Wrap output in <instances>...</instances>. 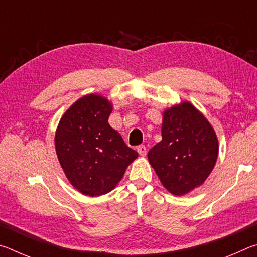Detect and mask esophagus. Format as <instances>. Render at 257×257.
<instances>
[{
    "instance_id": "obj_1",
    "label": "esophagus",
    "mask_w": 257,
    "mask_h": 257,
    "mask_svg": "<svg viewBox=\"0 0 257 257\" xmlns=\"http://www.w3.org/2000/svg\"><path fill=\"white\" fill-rule=\"evenodd\" d=\"M137 152H138V154L141 155V156H145L146 155V147L144 145L138 146L137 147Z\"/></svg>"
}]
</instances>
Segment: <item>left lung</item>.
Masks as SVG:
<instances>
[{"label": "left lung", "instance_id": "left-lung-1", "mask_svg": "<svg viewBox=\"0 0 257 257\" xmlns=\"http://www.w3.org/2000/svg\"><path fill=\"white\" fill-rule=\"evenodd\" d=\"M162 141L147 154L161 184L175 196L201 187L211 175L219 141L205 115L188 101L165 108Z\"/></svg>", "mask_w": 257, "mask_h": 257}]
</instances>
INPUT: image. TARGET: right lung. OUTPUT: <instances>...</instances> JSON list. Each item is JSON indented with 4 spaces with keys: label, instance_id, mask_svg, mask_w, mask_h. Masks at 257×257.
I'll use <instances>...</instances> for the list:
<instances>
[{
    "label": "right lung",
    "instance_id": "add662e5",
    "mask_svg": "<svg viewBox=\"0 0 257 257\" xmlns=\"http://www.w3.org/2000/svg\"><path fill=\"white\" fill-rule=\"evenodd\" d=\"M113 104L98 94L80 97L64 112L55 130V152L67 179L79 193H110L138 158L108 124Z\"/></svg>",
    "mask_w": 257,
    "mask_h": 257
}]
</instances>
